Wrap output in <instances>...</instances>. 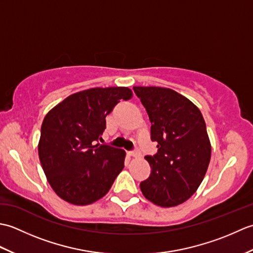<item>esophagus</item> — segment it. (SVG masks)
<instances>
[{"instance_id":"1","label":"esophagus","mask_w":253,"mask_h":253,"mask_svg":"<svg viewBox=\"0 0 253 253\" xmlns=\"http://www.w3.org/2000/svg\"><path fill=\"white\" fill-rule=\"evenodd\" d=\"M129 155H130V157H133V158H138V157H140V152H139V151H131V152H129Z\"/></svg>"}]
</instances>
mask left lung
I'll return each mask as SVG.
<instances>
[{"label": "left lung", "mask_w": 253, "mask_h": 253, "mask_svg": "<svg viewBox=\"0 0 253 253\" xmlns=\"http://www.w3.org/2000/svg\"><path fill=\"white\" fill-rule=\"evenodd\" d=\"M151 122L158 153L140 189L149 201L170 208L187 201L200 186L211 160V142L200 110L186 96L162 87H133Z\"/></svg>", "instance_id": "1"}]
</instances>
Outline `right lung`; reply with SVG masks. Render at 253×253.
Wrapping results in <instances>:
<instances>
[{
    "label": "right lung",
    "mask_w": 253,
    "mask_h": 253,
    "mask_svg": "<svg viewBox=\"0 0 253 253\" xmlns=\"http://www.w3.org/2000/svg\"><path fill=\"white\" fill-rule=\"evenodd\" d=\"M131 96L127 87L91 88L67 96L45 115L38 152L47 181L63 200L87 206L111 189L126 152L94 143L102 139L106 116Z\"/></svg>",
    "instance_id": "add662e5"
}]
</instances>
